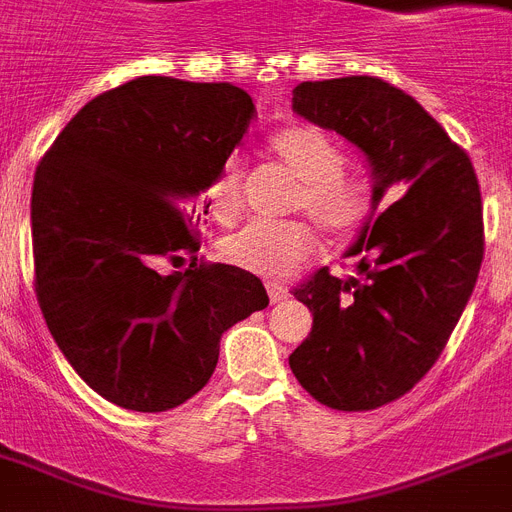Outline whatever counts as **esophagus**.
Wrapping results in <instances>:
<instances>
[{
  "mask_svg": "<svg viewBox=\"0 0 512 512\" xmlns=\"http://www.w3.org/2000/svg\"><path fill=\"white\" fill-rule=\"evenodd\" d=\"M266 293H269V301L272 303H282L287 298V290L277 282H266Z\"/></svg>",
  "mask_w": 512,
  "mask_h": 512,
  "instance_id": "1",
  "label": "esophagus"
}]
</instances>
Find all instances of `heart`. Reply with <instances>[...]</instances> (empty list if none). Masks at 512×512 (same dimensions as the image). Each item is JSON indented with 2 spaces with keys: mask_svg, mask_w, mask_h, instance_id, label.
I'll return each mask as SVG.
<instances>
[{
  "mask_svg": "<svg viewBox=\"0 0 512 512\" xmlns=\"http://www.w3.org/2000/svg\"><path fill=\"white\" fill-rule=\"evenodd\" d=\"M272 154L298 180L293 209L303 211L329 238H348L366 222L371 188L361 175L345 172V151L324 130L295 125L269 141ZM211 217L232 222L243 206V164L227 156L204 190ZM314 238L301 222H248L222 240V256L230 264L264 277H285L306 259Z\"/></svg>",
  "mask_w": 512,
  "mask_h": 512,
  "instance_id": "1",
  "label": "heart"
}]
</instances>
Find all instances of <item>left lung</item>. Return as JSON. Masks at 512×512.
<instances>
[{"label":"left lung","instance_id":"left-lung-1","mask_svg":"<svg viewBox=\"0 0 512 512\" xmlns=\"http://www.w3.org/2000/svg\"><path fill=\"white\" fill-rule=\"evenodd\" d=\"M293 112L353 143L374 185L369 219L345 253L358 256L356 274L337 280L319 269L295 290L314 327L290 369L319 403L371 411L432 369L474 293L484 259L479 180L432 114L371 75L306 80L293 88ZM387 195L401 198L374 218Z\"/></svg>","mask_w":512,"mask_h":512}]
</instances>
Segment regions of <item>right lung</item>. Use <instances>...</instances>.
<instances>
[{
	"label": "right lung",
	"instance_id": "obj_1",
	"mask_svg": "<svg viewBox=\"0 0 512 512\" xmlns=\"http://www.w3.org/2000/svg\"><path fill=\"white\" fill-rule=\"evenodd\" d=\"M253 117L251 96L230 83L143 75L88 101L38 164V306L78 377L109 403L177 408L209 382L227 329L269 306L256 274L196 264L192 225L193 201ZM183 255L194 256L188 273L155 269Z\"/></svg>",
	"mask_w": 512,
	"mask_h": 512
}]
</instances>
